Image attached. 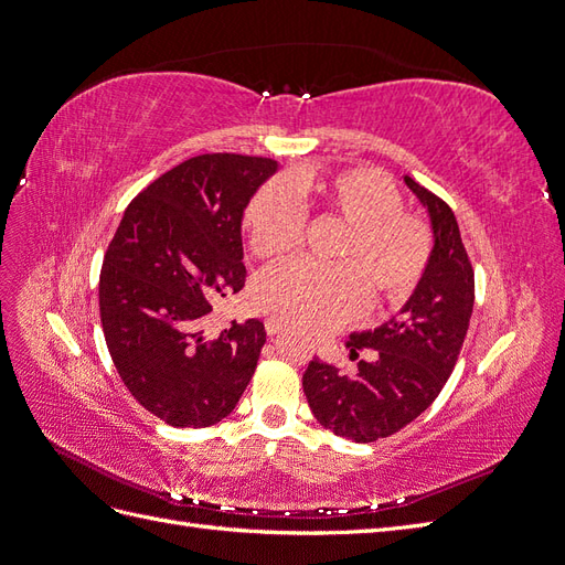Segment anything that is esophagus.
<instances>
[{
  "label": "esophagus",
  "instance_id": "esophagus-1",
  "mask_svg": "<svg viewBox=\"0 0 565 565\" xmlns=\"http://www.w3.org/2000/svg\"><path fill=\"white\" fill-rule=\"evenodd\" d=\"M264 328H266V334H268V337H278V334L285 330V324H282L280 320H276V318H268V320L264 322Z\"/></svg>",
  "mask_w": 565,
  "mask_h": 565
}]
</instances>
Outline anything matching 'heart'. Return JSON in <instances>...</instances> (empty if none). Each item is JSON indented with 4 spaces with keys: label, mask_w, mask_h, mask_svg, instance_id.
<instances>
[{
    "label": "heart",
    "mask_w": 565,
    "mask_h": 565,
    "mask_svg": "<svg viewBox=\"0 0 565 565\" xmlns=\"http://www.w3.org/2000/svg\"><path fill=\"white\" fill-rule=\"evenodd\" d=\"M306 214L344 224L332 252L334 266L292 262L264 273L254 301L264 313L295 328L324 332L372 303H398L413 295L431 256V233L403 212V195L377 169L301 172L268 183L249 202L245 228L256 259L276 262L292 252Z\"/></svg>",
    "instance_id": "heart-1"
}]
</instances>
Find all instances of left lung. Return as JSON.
Listing matches in <instances>:
<instances>
[{
	"label": "left lung",
	"instance_id": "8db88e82",
	"mask_svg": "<svg viewBox=\"0 0 565 565\" xmlns=\"http://www.w3.org/2000/svg\"><path fill=\"white\" fill-rule=\"evenodd\" d=\"M429 214L434 249L401 316L374 330L353 332L351 358L370 349L355 374H341L318 358L303 372L313 417L341 438L372 443L401 431L429 407L455 370L473 311V268L452 210L405 177Z\"/></svg>",
	"mask_w": 565,
	"mask_h": 565
}]
</instances>
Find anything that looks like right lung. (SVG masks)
Wrapping results in <instances>:
<instances>
[{"instance_id": "1", "label": "right lung", "mask_w": 565, "mask_h": 565, "mask_svg": "<svg viewBox=\"0 0 565 565\" xmlns=\"http://www.w3.org/2000/svg\"><path fill=\"white\" fill-rule=\"evenodd\" d=\"M278 162L214 152L136 195L104 256L100 324L131 396L169 426H212L241 401L266 344L264 322L216 337L212 301L245 285L243 214Z\"/></svg>"}]
</instances>
